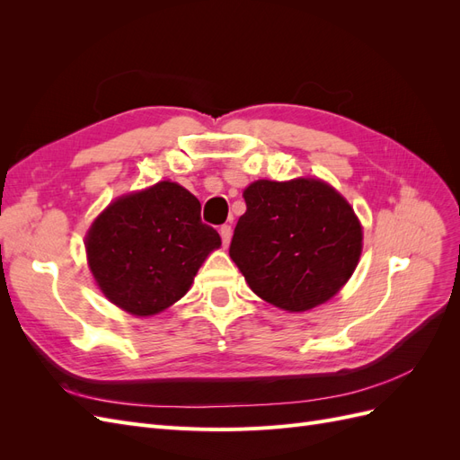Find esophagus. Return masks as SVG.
<instances>
[{
	"mask_svg": "<svg viewBox=\"0 0 460 460\" xmlns=\"http://www.w3.org/2000/svg\"><path fill=\"white\" fill-rule=\"evenodd\" d=\"M218 232H220V238H222V245L228 247V245H230V240H232V226L225 225V226H220Z\"/></svg>",
	"mask_w": 460,
	"mask_h": 460,
	"instance_id": "1",
	"label": "esophagus"
}]
</instances>
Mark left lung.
I'll return each instance as SVG.
<instances>
[{
  "mask_svg": "<svg viewBox=\"0 0 460 460\" xmlns=\"http://www.w3.org/2000/svg\"><path fill=\"white\" fill-rule=\"evenodd\" d=\"M243 199L230 257L249 288L289 313L336 296L363 252V228L341 193L318 178L257 180Z\"/></svg>",
  "mask_w": 460,
  "mask_h": 460,
  "instance_id": "1",
  "label": "left lung"
}]
</instances>
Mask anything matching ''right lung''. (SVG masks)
I'll use <instances>...</instances> for the list:
<instances>
[{"label": "right lung", "instance_id": "1", "mask_svg": "<svg viewBox=\"0 0 460 460\" xmlns=\"http://www.w3.org/2000/svg\"><path fill=\"white\" fill-rule=\"evenodd\" d=\"M218 247L220 235L201 222L198 198L169 180L115 199L86 234L97 286L136 316L157 314L184 297Z\"/></svg>", "mask_w": 460, "mask_h": 460}]
</instances>
